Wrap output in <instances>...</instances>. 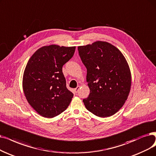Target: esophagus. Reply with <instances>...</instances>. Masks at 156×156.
Instances as JSON below:
<instances>
[{
	"mask_svg": "<svg viewBox=\"0 0 156 156\" xmlns=\"http://www.w3.org/2000/svg\"><path fill=\"white\" fill-rule=\"evenodd\" d=\"M79 88H80V86H78L76 88H75V89H74L75 93H77V92L79 91Z\"/></svg>",
	"mask_w": 156,
	"mask_h": 156,
	"instance_id": "obj_1",
	"label": "esophagus"
}]
</instances>
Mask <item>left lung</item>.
Returning <instances> with one entry per match:
<instances>
[{"mask_svg":"<svg viewBox=\"0 0 156 156\" xmlns=\"http://www.w3.org/2000/svg\"><path fill=\"white\" fill-rule=\"evenodd\" d=\"M79 56L87 69L90 90L83 99L86 108L105 118L115 115L125 104L131 86V73L122 53L111 43L97 41L78 47Z\"/></svg>","mask_w":156,"mask_h":156,"instance_id":"1","label":"left lung"}]
</instances>
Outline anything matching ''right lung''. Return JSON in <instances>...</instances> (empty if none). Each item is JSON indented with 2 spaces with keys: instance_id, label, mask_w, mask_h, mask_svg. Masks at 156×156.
<instances>
[{
  "instance_id": "add662e5",
  "label": "right lung",
  "mask_w": 156,
  "mask_h": 156,
  "mask_svg": "<svg viewBox=\"0 0 156 156\" xmlns=\"http://www.w3.org/2000/svg\"><path fill=\"white\" fill-rule=\"evenodd\" d=\"M75 51L76 47L44 46L27 62L22 80L24 95L31 107L43 117L59 115L72 101L73 94L66 88L62 68Z\"/></svg>"
}]
</instances>
